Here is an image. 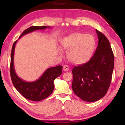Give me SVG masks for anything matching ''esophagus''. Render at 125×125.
Here are the masks:
<instances>
[{
    "mask_svg": "<svg viewBox=\"0 0 125 125\" xmlns=\"http://www.w3.org/2000/svg\"><path fill=\"white\" fill-rule=\"evenodd\" d=\"M63 70L65 71V72H67V71L69 70V67H68L67 65H65L63 66Z\"/></svg>",
    "mask_w": 125,
    "mask_h": 125,
    "instance_id": "1",
    "label": "esophagus"
}]
</instances>
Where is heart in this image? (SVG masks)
<instances>
[{
	"label": "heart",
	"instance_id": "heart-1",
	"mask_svg": "<svg viewBox=\"0 0 125 125\" xmlns=\"http://www.w3.org/2000/svg\"><path fill=\"white\" fill-rule=\"evenodd\" d=\"M62 48L66 51L70 62L80 64L89 60L94 50L95 42L90 34L76 32L65 37L61 41Z\"/></svg>",
	"mask_w": 125,
	"mask_h": 125
}]
</instances>
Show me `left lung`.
<instances>
[{"mask_svg": "<svg viewBox=\"0 0 125 125\" xmlns=\"http://www.w3.org/2000/svg\"><path fill=\"white\" fill-rule=\"evenodd\" d=\"M98 45L94 56L87 63L72 70V88L83 101L95 102L106 94L114 69V54L108 39L96 30Z\"/></svg>", "mask_w": 125, "mask_h": 125, "instance_id": "left-lung-1", "label": "left lung"}]
</instances>
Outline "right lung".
Wrapping results in <instances>:
<instances>
[{
  "label": "right lung",
  "instance_id": "right-lung-1",
  "mask_svg": "<svg viewBox=\"0 0 125 125\" xmlns=\"http://www.w3.org/2000/svg\"><path fill=\"white\" fill-rule=\"evenodd\" d=\"M49 26H32L23 31L19 38L28 33L37 30H43ZM17 40L13 43L11 53L10 75L14 87L25 98L33 101H40L48 97L54 89L53 81L56 78L62 74V66L58 65L49 68L45 70L42 76L33 82H26L19 77L14 69V53Z\"/></svg>",
  "mask_w": 125,
  "mask_h": 125
}]
</instances>
